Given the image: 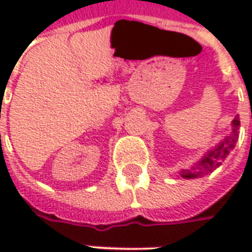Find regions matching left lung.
<instances>
[{"instance_id": "left-lung-1", "label": "left lung", "mask_w": 252, "mask_h": 252, "mask_svg": "<svg viewBox=\"0 0 252 252\" xmlns=\"http://www.w3.org/2000/svg\"><path fill=\"white\" fill-rule=\"evenodd\" d=\"M239 126H240V120H239V116L236 115L232 121V131H231V133L224 137V140L219 143L216 148H213L212 151H208L205 157L201 159L197 166L189 170H182L181 177H184V178H198V177H202V175L216 170L221 164L222 160L227 158L228 154L232 151L235 144L238 142Z\"/></svg>"}]
</instances>
